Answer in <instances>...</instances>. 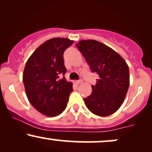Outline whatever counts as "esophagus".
Segmentation results:
<instances>
[{
	"instance_id": "34e87169",
	"label": "esophagus",
	"mask_w": 152,
	"mask_h": 152,
	"mask_svg": "<svg viewBox=\"0 0 152 152\" xmlns=\"http://www.w3.org/2000/svg\"><path fill=\"white\" fill-rule=\"evenodd\" d=\"M82 83L81 80H78V81H76V84H80V83Z\"/></svg>"
}]
</instances>
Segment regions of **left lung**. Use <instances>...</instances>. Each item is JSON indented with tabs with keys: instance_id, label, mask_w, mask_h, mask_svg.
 Returning a JSON list of instances; mask_svg holds the SVG:
<instances>
[{
	"instance_id": "obj_1",
	"label": "left lung",
	"mask_w": 152,
	"mask_h": 152,
	"mask_svg": "<svg viewBox=\"0 0 152 152\" xmlns=\"http://www.w3.org/2000/svg\"><path fill=\"white\" fill-rule=\"evenodd\" d=\"M76 46L91 71L99 74L92 93L83 99L91 112L108 116L121 107L129 86V70L126 61L114 50L95 40H82Z\"/></svg>"
}]
</instances>
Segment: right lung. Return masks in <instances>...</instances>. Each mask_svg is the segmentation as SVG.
Masks as SVG:
<instances>
[{
    "instance_id": "obj_1",
    "label": "right lung",
    "mask_w": 152,
    "mask_h": 152,
    "mask_svg": "<svg viewBox=\"0 0 152 152\" xmlns=\"http://www.w3.org/2000/svg\"><path fill=\"white\" fill-rule=\"evenodd\" d=\"M74 43L66 38L48 40L31 54L26 62L23 82L27 98L43 115L53 117L65 110L73 83L60 78L66 72L64 53Z\"/></svg>"
}]
</instances>
